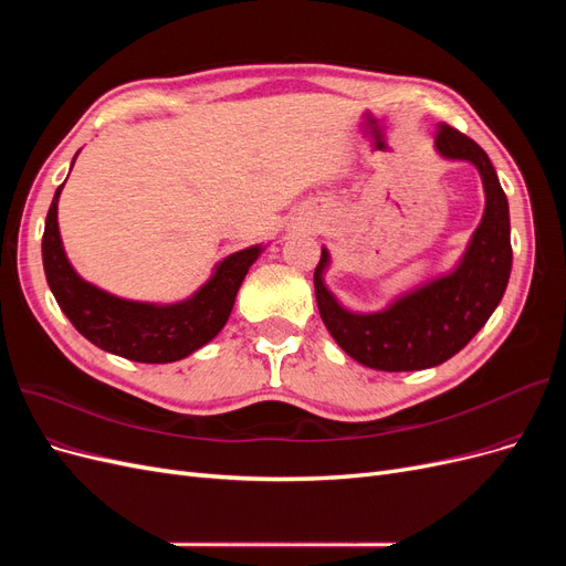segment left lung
Segmentation results:
<instances>
[{"label": "left lung", "instance_id": "8db88e82", "mask_svg": "<svg viewBox=\"0 0 566 566\" xmlns=\"http://www.w3.org/2000/svg\"><path fill=\"white\" fill-rule=\"evenodd\" d=\"M434 146L443 158L472 163L482 175L486 193L482 224L472 233L458 266L375 314L345 310L325 287L323 271L331 262L325 248L314 271L316 304L325 328L354 361L375 370H422L449 361L484 328L507 287L512 269L510 210L489 156L470 136L443 123Z\"/></svg>", "mask_w": 566, "mask_h": 566}]
</instances>
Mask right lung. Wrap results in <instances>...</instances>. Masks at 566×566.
<instances>
[{"label": "right lung", "mask_w": 566, "mask_h": 566, "mask_svg": "<svg viewBox=\"0 0 566 566\" xmlns=\"http://www.w3.org/2000/svg\"><path fill=\"white\" fill-rule=\"evenodd\" d=\"M46 212L42 262L46 283L61 312L98 349L139 364H172L208 345L224 328L248 269L262 252L252 245L219 262L212 279L193 297L177 304H148L119 300L82 281L71 266L59 233V196Z\"/></svg>", "instance_id": "obj_1"}]
</instances>
